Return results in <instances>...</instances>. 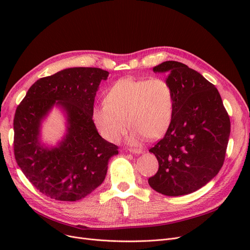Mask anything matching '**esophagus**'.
I'll return each instance as SVG.
<instances>
[{"mask_svg":"<svg viewBox=\"0 0 250 250\" xmlns=\"http://www.w3.org/2000/svg\"><path fill=\"white\" fill-rule=\"evenodd\" d=\"M129 152L133 153V154H138L139 155V154H142L144 151H143V149H135V148L133 149L132 148V149H129Z\"/></svg>","mask_w":250,"mask_h":250,"instance_id":"34e87169","label":"esophagus"}]
</instances>
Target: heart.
Masks as SVG:
<instances>
[{
	"label": "heart",
	"instance_id": "heart-1",
	"mask_svg": "<svg viewBox=\"0 0 250 250\" xmlns=\"http://www.w3.org/2000/svg\"><path fill=\"white\" fill-rule=\"evenodd\" d=\"M105 103L92 108V120L100 135L117 143L128 125L134 128L129 143L139 144L146 137L161 138L171 125L174 115V92L162 78L126 77L106 92Z\"/></svg>",
	"mask_w": 250,
	"mask_h": 250
}]
</instances>
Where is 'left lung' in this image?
Listing matches in <instances>:
<instances>
[{"mask_svg": "<svg viewBox=\"0 0 250 250\" xmlns=\"http://www.w3.org/2000/svg\"><path fill=\"white\" fill-rule=\"evenodd\" d=\"M166 73L174 92V115L164 138L149 150L159 162L150 187L178 196L200 189L220 171L230 136V118L217 88L187 64L167 61L153 68Z\"/></svg>", "mask_w": 250, "mask_h": 250, "instance_id": "8db88e82", "label": "left lung"}]
</instances>
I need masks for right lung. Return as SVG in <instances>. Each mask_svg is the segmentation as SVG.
Listing matches in <instances>:
<instances>
[{
    "label": "right lung",
    "instance_id": "add662e5",
    "mask_svg": "<svg viewBox=\"0 0 250 250\" xmlns=\"http://www.w3.org/2000/svg\"><path fill=\"white\" fill-rule=\"evenodd\" d=\"M109 73L99 68H69L37 80L14 117V154L24 175L50 199L75 202L97 188L118 147L104 140L92 120L96 92ZM54 106L67 118L63 140L55 147L40 141V127Z\"/></svg>",
    "mask_w": 250,
    "mask_h": 250
}]
</instances>
